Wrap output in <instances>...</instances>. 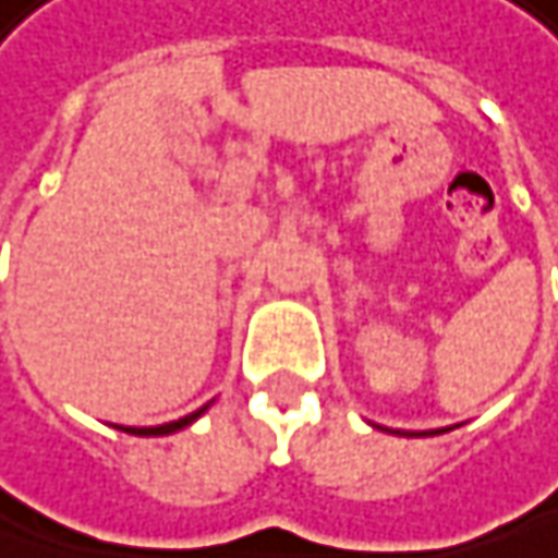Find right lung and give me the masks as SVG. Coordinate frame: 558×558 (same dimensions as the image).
Returning a JSON list of instances; mask_svg holds the SVG:
<instances>
[{
  "instance_id": "1",
  "label": "right lung",
  "mask_w": 558,
  "mask_h": 558,
  "mask_svg": "<svg viewBox=\"0 0 558 558\" xmlns=\"http://www.w3.org/2000/svg\"><path fill=\"white\" fill-rule=\"evenodd\" d=\"M206 410V407H203ZM203 410H196V413H190V416L178 418V422H165V425H155V428H123V432H130V435H171V432H178L183 425H190L193 418L199 416Z\"/></svg>"
}]
</instances>
